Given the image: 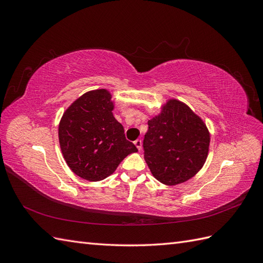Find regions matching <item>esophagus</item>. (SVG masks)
<instances>
[{"mask_svg": "<svg viewBox=\"0 0 263 263\" xmlns=\"http://www.w3.org/2000/svg\"><path fill=\"white\" fill-rule=\"evenodd\" d=\"M134 144H135V146L137 147V149H138V150H141V148H142V141H141L140 139L135 140V141H134Z\"/></svg>", "mask_w": 263, "mask_h": 263, "instance_id": "esophagus-1", "label": "esophagus"}]
</instances>
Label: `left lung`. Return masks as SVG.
<instances>
[{
  "mask_svg": "<svg viewBox=\"0 0 263 263\" xmlns=\"http://www.w3.org/2000/svg\"><path fill=\"white\" fill-rule=\"evenodd\" d=\"M144 158L153 176L166 185L194 177L206 161L210 134L187 105L170 100L161 113L148 121Z\"/></svg>",
  "mask_w": 263,
  "mask_h": 263,
  "instance_id": "obj_1",
  "label": "left lung"
}]
</instances>
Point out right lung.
<instances>
[{
	"instance_id": "right-lung-1",
	"label": "right lung",
	"mask_w": 263,
	"mask_h": 263,
	"mask_svg": "<svg viewBox=\"0 0 263 263\" xmlns=\"http://www.w3.org/2000/svg\"><path fill=\"white\" fill-rule=\"evenodd\" d=\"M112 95L101 89L74 101L59 124V142L69 168L87 181L110 176L124 158L138 149L113 116Z\"/></svg>"
}]
</instances>
